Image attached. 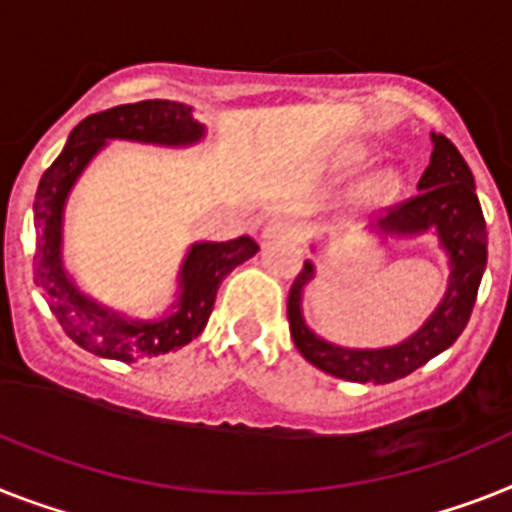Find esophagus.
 I'll use <instances>...</instances> for the list:
<instances>
[{"label":"esophagus","mask_w":512,"mask_h":512,"mask_svg":"<svg viewBox=\"0 0 512 512\" xmlns=\"http://www.w3.org/2000/svg\"><path fill=\"white\" fill-rule=\"evenodd\" d=\"M287 235H298V222L285 214H277L272 217L269 222L264 225V238L272 240V238H287Z\"/></svg>","instance_id":"1"}]
</instances>
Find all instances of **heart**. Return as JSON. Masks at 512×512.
Returning <instances> with one entry per match:
<instances>
[{
  "label": "heart",
  "instance_id": "heart-1",
  "mask_svg": "<svg viewBox=\"0 0 512 512\" xmlns=\"http://www.w3.org/2000/svg\"><path fill=\"white\" fill-rule=\"evenodd\" d=\"M392 185H395V180H392V177H382V180L377 183V188L379 190H390Z\"/></svg>",
  "mask_w": 512,
  "mask_h": 512
}]
</instances>
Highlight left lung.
I'll return each instance as SVG.
<instances>
[{"mask_svg": "<svg viewBox=\"0 0 512 512\" xmlns=\"http://www.w3.org/2000/svg\"><path fill=\"white\" fill-rule=\"evenodd\" d=\"M432 162L418 180V193L390 206L379 219V230L413 235L434 227L439 243L450 253V287L445 301L429 316V322L395 348L350 350L337 348L308 332L301 316V290L311 277L314 266L303 264L287 295V322L295 348L316 369L348 382L387 384L432 361L447 350L466 329L479 293L481 274L487 266V222L476 198L474 175L453 141L445 135H432Z\"/></svg>", "mask_w": 512, "mask_h": 512, "instance_id": "8db88e82", "label": "left lung"}]
</instances>
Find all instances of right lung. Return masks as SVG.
<instances>
[{
  "mask_svg": "<svg viewBox=\"0 0 512 512\" xmlns=\"http://www.w3.org/2000/svg\"><path fill=\"white\" fill-rule=\"evenodd\" d=\"M204 135V125L193 120L188 104L170 99H146L122 104L107 112L88 114L67 138L62 154L41 175L33 201V227H36V253H33V282L52 308L54 319L65 335L88 353L114 361H138L146 356H162L183 348L204 332L209 322L219 282L246 259L256 256L259 246L251 238H235L227 243H196L180 272V301L175 314L162 322H128L99 303L80 295L67 280L59 243H62V209L65 198L83 172L91 156L109 138L128 141L167 143L185 146Z\"/></svg>",
  "mask_w": 512,
  "mask_h": 512,
  "instance_id": "add662e5",
  "label": "right lung"
}]
</instances>
